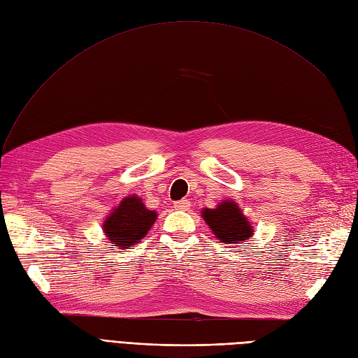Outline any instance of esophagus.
Segmentation results:
<instances>
[{
    "label": "esophagus",
    "mask_w": 358,
    "mask_h": 358,
    "mask_svg": "<svg viewBox=\"0 0 358 358\" xmlns=\"http://www.w3.org/2000/svg\"><path fill=\"white\" fill-rule=\"evenodd\" d=\"M189 206H191V203H189L188 200H185V199H182V200H179V201L175 203V208H176L178 210H188Z\"/></svg>",
    "instance_id": "esophagus-1"
}]
</instances>
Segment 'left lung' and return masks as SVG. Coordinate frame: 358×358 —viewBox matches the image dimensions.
I'll use <instances>...</instances> for the list:
<instances>
[{"label":"left lung","mask_w":358,"mask_h":358,"mask_svg":"<svg viewBox=\"0 0 358 358\" xmlns=\"http://www.w3.org/2000/svg\"><path fill=\"white\" fill-rule=\"evenodd\" d=\"M201 216L212 233L224 243H243L254 236L252 225L233 200H224L215 209H203Z\"/></svg>","instance_id":"obj_1"}]
</instances>
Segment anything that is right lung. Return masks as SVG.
<instances>
[{"label":"right lung","instance_id":"1","mask_svg":"<svg viewBox=\"0 0 358 358\" xmlns=\"http://www.w3.org/2000/svg\"><path fill=\"white\" fill-rule=\"evenodd\" d=\"M155 220V210H149L137 196H129L104 220L103 231L113 246L127 249L148 234Z\"/></svg>","mask_w":358,"mask_h":358}]
</instances>
